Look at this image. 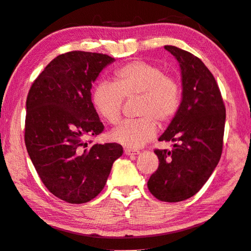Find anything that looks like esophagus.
Wrapping results in <instances>:
<instances>
[{"label": "esophagus", "mask_w": 251, "mask_h": 251, "mask_svg": "<svg viewBox=\"0 0 251 251\" xmlns=\"http://www.w3.org/2000/svg\"><path fill=\"white\" fill-rule=\"evenodd\" d=\"M124 153L126 154V156H134V154L139 153V151H138V150H135V149L125 148V149H124Z\"/></svg>", "instance_id": "1"}]
</instances>
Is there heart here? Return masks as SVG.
<instances>
[{"mask_svg":"<svg viewBox=\"0 0 251 251\" xmlns=\"http://www.w3.org/2000/svg\"><path fill=\"white\" fill-rule=\"evenodd\" d=\"M137 98L136 120L126 121L112 133V139L127 148H139L157 133L160 125L172 121L181 106V88L175 76L157 65L130 61L116 68L112 84L101 82L92 91V104L103 121L116 125L121 121L124 99Z\"/></svg>","mask_w":251,"mask_h":251,"instance_id":"1","label":"heart"}]
</instances>
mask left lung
I'll return each instance as SVG.
<instances>
[{"label":"left lung","instance_id":"left-lung-1","mask_svg":"<svg viewBox=\"0 0 251 251\" xmlns=\"http://www.w3.org/2000/svg\"><path fill=\"white\" fill-rule=\"evenodd\" d=\"M180 63V110L159 140L173 141L172 150L154 149L159 167L147 182L154 198L181 202L197 194L211 176L223 151L226 108L207 67L186 50L165 46Z\"/></svg>","mask_w":251,"mask_h":251}]
</instances>
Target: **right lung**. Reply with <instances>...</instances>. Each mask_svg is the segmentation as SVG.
Here are the masks:
<instances>
[{
  "instance_id": "1",
  "label": "right lung",
  "mask_w": 251,
  "mask_h": 251,
  "mask_svg": "<svg viewBox=\"0 0 251 251\" xmlns=\"http://www.w3.org/2000/svg\"><path fill=\"white\" fill-rule=\"evenodd\" d=\"M114 58L69 51L50 61L26 100L25 145L40 180L54 197L86 203L103 190L120 144H93L104 130L95 112L92 82Z\"/></svg>"
}]
</instances>
